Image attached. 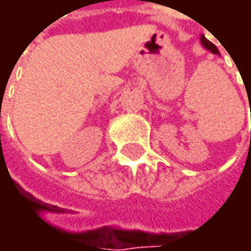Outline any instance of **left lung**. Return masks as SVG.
<instances>
[{"mask_svg":"<svg viewBox=\"0 0 251 251\" xmlns=\"http://www.w3.org/2000/svg\"><path fill=\"white\" fill-rule=\"evenodd\" d=\"M201 42H202V43H203V46H205L206 49H209L212 53H220V52H218V49H217V46H215L214 43H211L205 36H202V37H201Z\"/></svg>","mask_w":251,"mask_h":251,"instance_id":"8db88e82","label":"left lung"}]
</instances>
